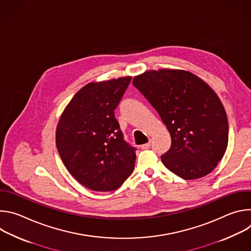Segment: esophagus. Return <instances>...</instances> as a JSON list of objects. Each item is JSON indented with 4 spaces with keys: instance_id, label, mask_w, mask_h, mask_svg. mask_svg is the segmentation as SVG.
<instances>
[{
    "instance_id": "obj_1",
    "label": "esophagus",
    "mask_w": 251,
    "mask_h": 251,
    "mask_svg": "<svg viewBox=\"0 0 251 251\" xmlns=\"http://www.w3.org/2000/svg\"><path fill=\"white\" fill-rule=\"evenodd\" d=\"M150 147H151V142H149V143H146V144H144V145H142V146H141V148H142L143 150L149 149Z\"/></svg>"
}]
</instances>
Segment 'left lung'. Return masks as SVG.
<instances>
[{"label":"left lung","instance_id":"1","mask_svg":"<svg viewBox=\"0 0 251 251\" xmlns=\"http://www.w3.org/2000/svg\"><path fill=\"white\" fill-rule=\"evenodd\" d=\"M133 85L159 113L172 144L161 156L165 167L185 180L209 174L223 159L228 143L225 107L214 90L184 69L147 70Z\"/></svg>","mask_w":251,"mask_h":251}]
</instances>
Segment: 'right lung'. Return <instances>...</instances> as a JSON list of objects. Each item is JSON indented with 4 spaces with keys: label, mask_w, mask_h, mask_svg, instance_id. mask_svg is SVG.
Instances as JSON below:
<instances>
[{
    "label": "right lung",
    "mask_w": 251,
    "mask_h": 251,
    "mask_svg": "<svg viewBox=\"0 0 251 251\" xmlns=\"http://www.w3.org/2000/svg\"><path fill=\"white\" fill-rule=\"evenodd\" d=\"M131 76L90 82L61 113L55 131L58 154L67 171L85 188L115 191L135 167V149L124 141L114 110Z\"/></svg>",
    "instance_id": "add662e5"
}]
</instances>
